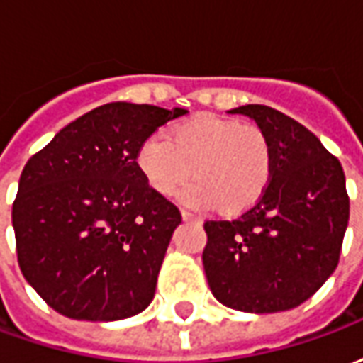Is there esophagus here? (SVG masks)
<instances>
[{"mask_svg":"<svg viewBox=\"0 0 363 363\" xmlns=\"http://www.w3.org/2000/svg\"><path fill=\"white\" fill-rule=\"evenodd\" d=\"M181 216H182V220L190 221V223H202V220H200V218H196V216H192V213L186 212V210H182Z\"/></svg>","mask_w":363,"mask_h":363,"instance_id":"obj_1","label":"esophagus"}]
</instances>
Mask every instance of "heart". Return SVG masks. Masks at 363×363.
Instances as JSON below:
<instances>
[{
	"instance_id": "heart-1",
	"label": "heart",
	"mask_w": 363,
	"mask_h": 363,
	"mask_svg": "<svg viewBox=\"0 0 363 363\" xmlns=\"http://www.w3.org/2000/svg\"><path fill=\"white\" fill-rule=\"evenodd\" d=\"M135 167L151 190L171 196L179 186L184 204L220 206L228 213L249 210L272 181L274 153L255 124L198 114L169 128L167 140L150 135L135 151Z\"/></svg>"
}]
</instances>
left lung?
Listing matches in <instances>:
<instances>
[{"label":"left lung","mask_w":363,"mask_h":363,"mask_svg":"<svg viewBox=\"0 0 363 363\" xmlns=\"http://www.w3.org/2000/svg\"><path fill=\"white\" fill-rule=\"evenodd\" d=\"M257 122L272 143L267 192L235 220L204 223L202 252L213 297L245 313L294 309L335 272L350 218L340 161L319 138L280 111L245 104L229 111Z\"/></svg>","instance_id":"obj_1"}]
</instances>
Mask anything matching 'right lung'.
<instances>
[{
    "label": "right lung",
    "instance_id": "right-lung-1",
    "mask_svg": "<svg viewBox=\"0 0 363 363\" xmlns=\"http://www.w3.org/2000/svg\"><path fill=\"white\" fill-rule=\"evenodd\" d=\"M182 114L153 104H103L27 161L11 213L17 260L54 311L118 320L151 303L182 218L150 189L135 151Z\"/></svg>",
    "mask_w": 363,
    "mask_h": 363
}]
</instances>
